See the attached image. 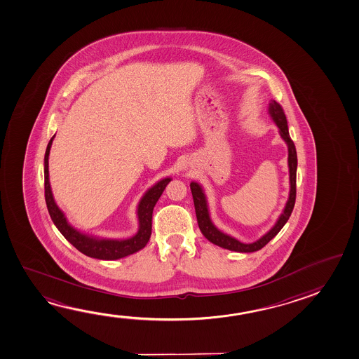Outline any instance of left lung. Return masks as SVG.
Listing matches in <instances>:
<instances>
[{
  "label": "left lung",
  "mask_w": 359,
  "mask_h": 359,
  "mask_svg": "<svg viewBox=\"0 0 359 359\" xmlns=\"http://www.w3.org/2000/svg\"><path fill=\"white\" fill-rule=\"evenodd\" d=\"M269 115L273 118V121L276 123V126L279 128V134L282 136L283 140L287 142V145H288L289 182H290L288 201H287L280 217L276 220V225L258 241L250 243V244H245V243L236 241V238L228 236V234H225L223 231L217 229V226L212 224V219H210L204 190L198 182H190V189H191V194H193V199H194L195 212H196V219H198L200 231L203 233V236H205L208 241H212V244H215L217 247L233 250V252H239V253H252V252L260 250L280 231L283 226L288 222L290 214L293 212L295 195H297V189H295V185H297V165H298L297 150H295L293 140L290 139V135H289L288 123H287L285 114L283 111L282 106L279 105L276 101H271Z\"/></svg>",
  "instance_id": "obj_1"
}]
</instances>
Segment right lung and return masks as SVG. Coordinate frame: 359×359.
I'll return each instance as SVG.
<instances>
[{
  "instance_id": "1",
  "label": "right lung",
  "mask_w": 359,
  "mask_h": 359,
  "mask_svg": "<svg viewBox=\"0 0 359 359\" xmlns=\"http://www.w3.org/2000/svg\"><path fill=\"white\" fill-rule=\"evenodd\" d=\"M55 135L51 137L45 153V200L53 219V224L60 230V233L65 236L66 241H70L79 252L91 257V258L102 259V260H116V259L128 257L130 254L136 253L145 247L151 236V220H153L154 206L163 194L166 185L170 182V177H165L156 182L153 188L149 189L144 194L139 205H137V219H139V230L135 236L129 239H101L96 236L83 234L81 231L72 228L66 220L65 214L60 210L53 199V191L48 180V155L53 145Z\"/></svg>"
}]
</instances>
